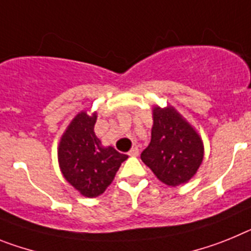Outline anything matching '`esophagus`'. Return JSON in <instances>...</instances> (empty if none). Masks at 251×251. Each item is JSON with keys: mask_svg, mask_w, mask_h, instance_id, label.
<instances>
[{"mask_svg": "<svg viewBox=\"0 0 251 251\" xmlns=\"http://www.w3.org/2000/svg\"><path fill=\"white\" fill-rule=\"evenodd\" d=\"M128 155H130V156H138L139 155V148L138 147L132 148V149L130 150V152H128Z\"/></svg>", "mask_w": 251, "mask_h": 251, "instance_id": "esophagus-1", "label": "esophagus"}]
</instances>
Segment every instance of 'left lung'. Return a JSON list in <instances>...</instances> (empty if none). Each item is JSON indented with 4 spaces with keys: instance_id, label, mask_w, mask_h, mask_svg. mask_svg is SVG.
<instances>
[{
    "instance_id": "obj_1",
    "label": "left lung",
    "mask_w": 251,
    "mask_h": 251,
    "mask_svg": "<svg viewBox=\"0 0 251 251\" xmlns=\"http://www.w3.org/2000/svg\"><path fill=\"white\" fill-rule=\"evenodd\" d=\"M152 119L151 140L141 152V160L167 186L188 182L203 159L200 135L173 107H155Z\"/></svg>"
}]
</instances>
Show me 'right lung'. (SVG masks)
I'll list each match as a JSON object with an SVG mask.
<instances>
[{
  "label": "right lung",
  "instance_id": "1",
  "mask_svg": "<svg viewBox=\"0 0 251 251\" xmlns=\"http://www.w3.org/2000/svg\"><path fill=\"white\" fill-rule=\"evenodd\" d=\"M97 116L78 113L60 139L58 159L64 178L80 195H102L127 155L112 147L104 148L95 134Z\"/></svg>",
  "mask_w": 251,
  "mask_h": 251
}]
</instances>
